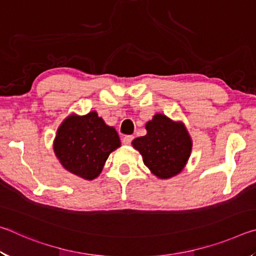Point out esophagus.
Here are the masks:
<instances>
[{
	"instance_id": "obj_1",
	"label": "esophagus",
	"mask_w": 256,
	"mask_h": 256,
	"mask_svg": "<svg viewBox=\"0 0 256 256\" xmlns=\"http://www.w3.org/2000/svg\"><path fill=\"white\" fill-rule=\"evenodd\" d=\"M133 138H134L133 136H125L123 138V144H126V146L131 144L132 141H133Z\"/></svg>"
}]
</instances>
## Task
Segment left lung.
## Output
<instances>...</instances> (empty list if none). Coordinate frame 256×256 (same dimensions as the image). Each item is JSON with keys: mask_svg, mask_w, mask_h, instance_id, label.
<instances>
[{"mask_svg": "<svg viewBox=\"0 0 256 256\" xmlns=\"http://www.w3.org/2000/svg\"><path fill=\"white\" fill-rule=\"evenodd\" d=\"M146 128L144 136L132 141L146 166L159 178H170L180 172L192 150V141L184 125L156 114Z\"/></svg>", "mask_w": 256, "mask_h": 256, "instance_id": "8db88e82", "label": "left lung"}]
</instances>
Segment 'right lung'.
<instances>
[{
	"label": "right lung",
	"instance_id": "1",
	"mask_svg": "<svg viewBox=\"0 0 256 256\" xmlns=\"http://www.w3.org/2000/svg\"><path fill=\"white\" fill-rule=\"evenodd\" d=\"M120 146L116 130L92 112L64 120L56 134L54 151L66 170L90 180L100 174L108 156Z\"/></svg>",
	"mask_w": 256,
	"mask_h": 256
}]
</instances>
